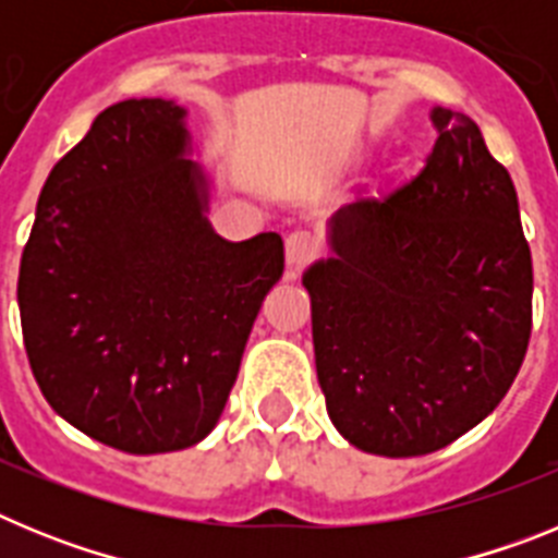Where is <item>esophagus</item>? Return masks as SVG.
<instances>
[{
	"mask_svg": "<svg viewBox=\"0 0 558 558\" xmlns=\"http://www.w3.org/2000/svg\"><path fill=\"white\" fill-rule=\"evenodd\" d=\"M315 248H318V245H315L313 234H307V231H293V234L284 240V259H288L290 276H293L295 270H302L304 265L313 259Z\"/></svg>",
	"mask_w": 558,
	"mask_h": 558,
	"instance_id": "esophagus-1",
	"label": "esophagus"
}]
</instances>
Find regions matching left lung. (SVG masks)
<instances>
[{
    "mask_svg": "<svg viewBox=\"0 0 558 558\" xmlns=\"http://www.w3.org/2000/svg\"><path fill=\"white\" fill-rule=\"evenodd\" d=\"M430 120L422 172L335 211L332 254L302 276L329 418L386 458L481 425L531 338L534 268L509 170L466 113L438 106Z\"/></svg>",
    "mask_w": 558,
    "mask_h": 558,
    "instance_id": "8db88e82",
    "label": "left lung"
}]
</instances>
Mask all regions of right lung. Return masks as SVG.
<instances>
[{"label":"right lung","mask_w":558,"mask_h":558,"mask_svg":"<svg viewBox=\"0 0 558 558\" xmlns=\"http://www.w3.org/2000/svg\"><path fill=\"white\" fill-rule=\"evenodd\" d=\"M186 108L122 100L52 167L19 268L29 368L52 411L131 456L218 425L265 295L276 231L215 234Z\"/></svg>","instance_id":"add662e5"}]
</instances>
